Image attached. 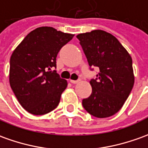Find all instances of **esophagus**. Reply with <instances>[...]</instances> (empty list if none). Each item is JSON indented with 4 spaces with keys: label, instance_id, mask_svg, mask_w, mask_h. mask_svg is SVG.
Listing matches in <instances>:
<instances>
[{
    "label": "esophagus",
    "instance_id": "obj_1",
    "mask_svg": "<svg viewBox=\"0 0 148 148\" xmlns=\"http://www.w3.org/2000/svg\"><path fill=\"white\" fill-rule=\"evenodd\" d=\"M80 80H70V82L72 83V84H76V83H78Z\"/></svg>",
    "mask_w": 148,
    "mask_h": 148
}]
</instances>
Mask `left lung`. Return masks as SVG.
Masks as SVG:
<instances>
[{
  "label": "left lung",
  "mask_w": 148,
  "mask_h": 148,
  "mask_svg": "<svg viewBox=\"0 0 148 148\" xmlns=\"http://www.w3.org/2000/svg\"><path fill=\"white\" fill-rule=\"evenodd\" d=\"M76 38L90 70L94 67L100 70L97 78L90 80L92 93L83 99L82 106L96 118L110 117L120 110L132 90V59L119 40L106 31L96 29Z\"/></svg>",
  "instance_id": "8db88e82"
}]
</instances>
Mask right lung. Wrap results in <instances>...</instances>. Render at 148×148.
Segmentation results:
<instances>
[{"label": "right lung", "instance_id": "add662e5", "mask_svg": "<svg viewBox=\"0 0 148 148\" xmlns=\"http://www.w3.org/2000/svg\"><path fill=\"white\" fill-rule=\"evenodd\" d=\"M73 36L52 27H39L28 34L14 51L10 84L27 112L46 114L59 105L68 83L54 69L58 53Z\"/></svg>", "mask_w": 148, "mask_h": 148}]
</instances>
